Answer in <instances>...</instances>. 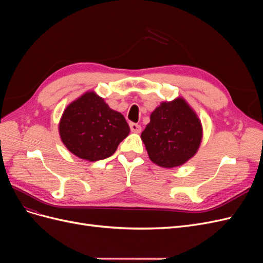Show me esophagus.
I'll return each mask as SVG.
<instances>
[{
  "label": "esophagus",
  "instance_id": "34e87169",
  "mask_svg": "<svg viewBox=\"0 0 263 263\" xmlns=\"http://www.w3.org/2000/svg\"><path fill=\"white\" fill-rule=\"evenodd\" d=\"M129 126H130V130L132 132H134V133H140V130H141L140 125L135 124V123H130Z\"/></svg>",
  "mask_w": 263,
  "mask_h": 263
}]
</instances>
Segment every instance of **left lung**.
<instances>
[{"mask_svg": "<svg viewBox=\"0 0 263 263\" xmlns=\"http://www.w3.org/2000/svg\"><path fill=\"white\" fill-rule=\"evenodd\" d=\"M141 139L151 161L174 168L195 155L202 140V125L184 100L163 102L151 113Z\"/></svg>", "mask_w": 263, "mask_h": 263, "instance_id": "obj_1", "label": "left lung"}]
</instances>
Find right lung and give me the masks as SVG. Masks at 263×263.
<instances>
[{
  "mask_svg": "<svg viewBox=\"0 0 263 263\" xmlns=\"http://www.w3.org/2000/svg\"><path fill=\"white\" fill-rule=\"evenodd\" d=\"M129 132L125 117L93 92L71 103L59 124L63 144L73 155L90 161L112 156Z\"/></svg>",
  "mask_w": 263,
  "mask_h": 263,
  "instance_id": "right-lung-1",
  "label": "right lung"
}]
</instances>
